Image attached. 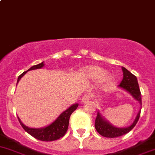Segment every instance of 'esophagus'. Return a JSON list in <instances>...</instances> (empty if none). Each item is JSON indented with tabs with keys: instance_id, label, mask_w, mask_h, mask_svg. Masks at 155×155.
Instances as JSON below:
<instances>
[{
	"instance_id": "1",
	"label": "esophagus",
	"mask_w": 155,
	"mask_h": 155,
	"mask_svg": "<svg viewBox=\"0 0 155 155\" xmlns=\"http://www.w3.org/2000/svg\"><path fill=\"white\" fill-rule=\"evenodd\" d=\"M89 100H90V95H88V94L84 95L82 98V102H86V101H88Z\"/></svg>"
}]
</instances>
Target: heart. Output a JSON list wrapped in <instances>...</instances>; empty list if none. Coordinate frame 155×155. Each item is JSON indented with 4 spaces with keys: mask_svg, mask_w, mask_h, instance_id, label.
Instances as JSON below:
<instances>
[{
    "mask_svg": "<svg viewBox=\"0 0 155 155\" xmlns=\"http://www.w3.org/2000/svg\"><path fill=\"white\" fill-rule=\"evenodd\" d=\"M83 73L87 79L94 81L101 80V85L103 87L109 86L114 81V76L112 75H106L107 71L101 67H87L84 69Z\"/></svg>",
    "mask_w": 155,
    "mask_h": 155,
    "instance_id": "1",
    "label": "heart"
}]
</instances>
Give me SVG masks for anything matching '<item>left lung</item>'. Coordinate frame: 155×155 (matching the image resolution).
Instances as JSON below:
<instances>
[{"label": "left lung", "instance_id": "1", "mask_svg": "<svg viewBox=\"0 0 155 155\" xmlns=\"http://www.w3.org/2000/svg\"><path fill=\"white\" fill-rule=\"evenodd\" d=\"M122 71L123 79L118 86L124 89L128 93L130 94L134 97V99L139 101L140 105H142L141 92H140V87H139L137 77L126 68H122ZM140 112H141V110H140V112H138L137 118H136L135 121L133 122V124L129 127L124 128H119L112 126L109 121H107V120H105V118L101 116L100 112H97L94 123L95 129L101 136L107 137V138H115V137H121V136L130 132L136 126L137 123L138 122L139 118H140Z\"/></svg>", "mask_w": 155, "mask_h": 155}]
</instances>
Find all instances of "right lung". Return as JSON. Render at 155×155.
<instances>
[{
  "mask_svg": "<svg viewBox=\"0 0 155 155\" xmlns=\"http://www.w3.org/2000/svg\"><path fill=\"white\" fill-rule=\"evenodd\" d=\"M44 66V64L43 62L39 64L34 65V66L31 67L29 70H28L27 71H25L24 73H21L18 78V80H17V83L18 82V81L21 79V78L27 73L29 70H36V69H40ZM79 104H76L72 105L71 107H69L68 109L64 111V112H62L58 117L57 119L54 121H53L51 124L46 127L43 128H30L28 127L27 126L25 125L21 121H20L19 118L18 117V119L19 121L20 124L23 127V129L29 134L30 135L32 136L33 137H34L37 140H40V141H45V142H51L54 141V140H57L58 139H60L61 137H64L66 134L67 130L68 129L69 126V121H70V117L71 115V114L74 112L76 109V108L78 107Z\"/></svg>",
  "mask_w": 155,
  "mask_h": 155,
  "instance_id": "add662e5",
  "label": "right lung"
}]
</instances>
